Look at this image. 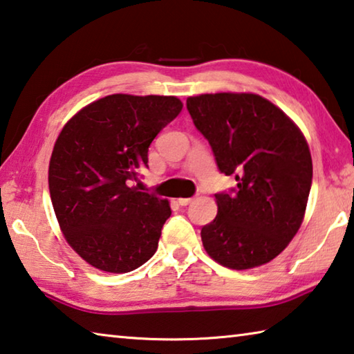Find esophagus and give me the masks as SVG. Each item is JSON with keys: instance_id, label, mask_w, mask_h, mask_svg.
<instances>
[{"instance_id": "obj_1", "label": "esophagus", "mask_w": 354, "mask_h": 354, "mask_svg": "<svg viewBox=\"0 0 354 354\" xmlns=\"http://www.w3.org/2000/svg\"><path fill=\"white\" fill-rule=\"evenodd\" d=\"M194 200H195V196H190V198H179L178 203H179V205H181V206H189L190 203L194 201Z\"/></svg>"}]
</instances>
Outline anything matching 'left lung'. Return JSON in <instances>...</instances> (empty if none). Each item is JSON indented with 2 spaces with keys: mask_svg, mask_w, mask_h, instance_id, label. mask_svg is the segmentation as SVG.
<instances>
[{
  "mask_svg": "<svg viewBox=\"0 0 354 354\" xmlns=\"http://www.w3.org/2000/svg\"><path fill=\"white\" fill-rule=\"evenodd\" d=\"M195 128L218 170L237 187L215 194L218 212L201 227L203 247L221 266L247 270L274 259L297 234L313 184V159L301 131L254 93L187 98Z\"/></svg>",
  "mask_w": 354,
  "mask_h": 354,
  "instance_id": "8db88e82",
  "label": "left lung"
}]
</instances>
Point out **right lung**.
Instances as JSON below:
<instances>
[{
	"mask_svg": "<svg viewBox=\"0 0 354 354\" xmlns=\"http://www.w3.org/2000/svg\"><path fill=\"white\" fill-rule=\"evenodd\" d=\"M181 109L176 97L115 93L82 107L59 134L48 170L51 203L70 247L95 268L133 272L158 250L170 205L133 181Z\"/></svg>",
	"mask_w": 354,
	"mask_h": 354,
	"instance_id": "add662e5",
	"label": "right lung"
}]
</instances>
